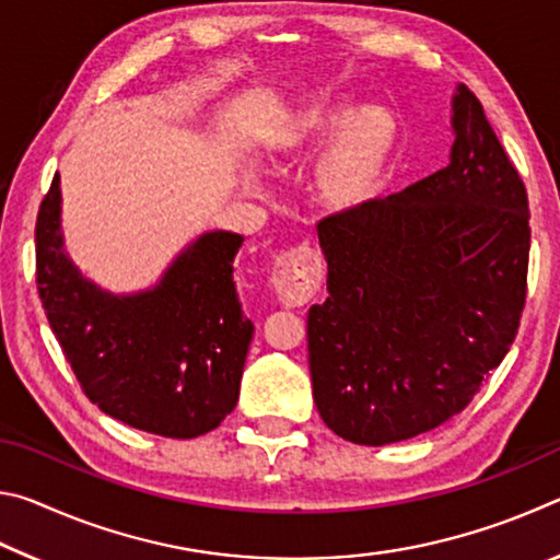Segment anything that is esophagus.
<instances>
[{"mask_svg": "<svg viewBox=\"0 0 560 560\" xmlns=\"http://www.w3.org/2000/svg\"><path fill=\"white\" fill-rule=\"evenodd\" d=\"M324 277V264L318 252L308 246H296L287 254H281L273 264L271 283L283 306H303L316 296Z\"/></svg>", "mask_w": 560, "mask_h": 560, "instance_id": "1", "label": "esophagus"}]
</instances>
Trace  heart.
<instances>
[{
    "instance_id": "1",
    "label": "heart",
    "mask_w": 560,
    "mask_h": 560,
    "mask_svg": "<svg viewBox=\"0 0 560 560\" xmlns=\"http://www.w3.org/2000/svg\"><path fill=\"white\" fill-rule=\"evenodd\" d=\"M334 132V145L316 170V192L330 210H355L371 202L390 177L400 150V122L383 106H316L293 122L283 148H316Z\"/></svg>"
}]
</instances>
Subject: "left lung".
I'll use <instances>...</instances> for the list:
<instances>
[{
  "label": "left lung",
  "instance_id": "8db88e82",
  "mask_svg": "<svg viewBox=\"0 0 560 560\" xmlns=\"http://www.w3.org/2000/svg\"><path fill=\"white\" fill-rule=\"evenodd\" d=\"M450 165L318 222L328 299L308 311L314 402L368 447L462 412L514 343L526 303L528 197L479 98H452Z\"/></svg>",
  "mask_w": 560,
  "mask_h": 560
}]
</instances>
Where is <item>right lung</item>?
I'll return each instance as SVG.
<instances>
[{"label": "right lung", "mask_w": 560, "mask_h": 560, "mask_svg": "<svg viewBox=\"0 0 560 560\" xmlns=\"http://www.w3.org/2000/svg\"><path fill=\"white\" fill-rule=\"evenodd\" d=\"M242 242V234L207 232L153 289L116 296L83 279L63 252L54 175L36 217V287L93 405L160 438L192 440L220 428L240 400L254 336L232 279Z\"/></svg>", "instance_id": "1"}]
</instances>
